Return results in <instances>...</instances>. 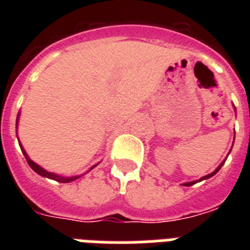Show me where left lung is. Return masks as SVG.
Here are the masks:
<instances>
[{
	"label": "left lung",
	"mask_w": 250,
	"mask_h": 250,
	"mask_svg": "<svg viewBox=\"0 0 250 250\" xmlns=\"http://www.w3.org/2000/svg\"><path fill=\"white\" fill-rule=\"evenodd\" d=\"M226 162V160L223 161V162H222L221 165H219V166L217 167V170L215 171H213V172H211V174H209V175H206V176H202L201 179H200V180H196V182H189V183H184V184H183V186H186V187H190V186H193V184H196V183L197 182H201V180H205V179H209V178H211V176H213V175H215L218 172V171L221 170V167L223 166V164H225Z\"/></svg>",
	"instance_id": "left-lung-1"
}]
</instances>
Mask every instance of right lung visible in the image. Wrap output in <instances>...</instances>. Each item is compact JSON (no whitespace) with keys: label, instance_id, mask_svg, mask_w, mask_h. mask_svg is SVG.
Segmentation results:
<instances>
[{"label":"right lung","instance_id":"1","mask_svg":"<svg viewBox=\"0 0 250 250\" xmlns=\"http://www.w3.org/2000/svg\"><path fill=\"white\" fill-rule=\"evenodd\" d=\"M21 152H23V154H24L25 160H27L28 165H29V166H31V168H32V170L35 171V172H37V174H39V175H41V176H45V178H49V179H54V180H58V182H61V183L72 182V180H75V179L79 178V176H74V178H62V176H58V175H56V174L48 172V171H45L44 168H41V167L39 166V165H36V164H35V162H32V161L29 160L28 156H27V153L24 152V149L21 148ZM93 167H92V168H93Z\"/></svg>","mask_w":250,"mask_h":250}]
</instances>
